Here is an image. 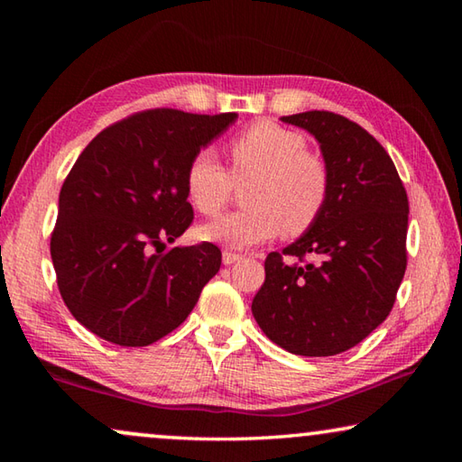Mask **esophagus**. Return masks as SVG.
I'll return each instance as SVG.
<instances>
[{
    "instance_id": "34e87169",
    "label": "esophagus",
    "mask_w": 462,
    "mask_h": 462,
    "mask_svg": "<svg viewBox=\"0 0 462 462\" xmlns=\"http://www.w3.org/2000/svg\"><path fill=\"white\" fill-rule=\"evenodd\" d=\"M240 259H242V254L232 253V250H224V253H222V261H224V264H234V263L240 261Z\"/></svg>"
}]
</instances>
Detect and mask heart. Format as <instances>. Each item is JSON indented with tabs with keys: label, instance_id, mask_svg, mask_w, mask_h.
Returning a JSON list of instances; mask_svg holds the SVG:
<instances>
[{
	"label": "heart",
	"instance_id": "1",
	"mask_svg": "<svg viewBox=\"0 0 462 462\" xmlns=\"http://www.w3.org/2000/svg\"><path fill=\"white\" fill-rule=\"evenodd\" d=\"M230 173L209 148L191 156L185 189L203 216L228 206L234 185L250 181L248 208L201 226V236L232 248H248L275 236H300L322 216L330 177L318 156L308 152L301 134L273 122H256L228 143Z\"/></svg>",
	"mask_w": 462,
	"mask_h": 462
}]
</instances>
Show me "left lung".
Returning a JSON list of instances; mask_svg holds the SVG:
<instances>
[{"mask_svg": "<svg viewBox=\"0 0 462 462\" xmlns=\"http://www.w3.org/2000/svg\"><path fill=\"white\" fill-rule=\"evenodd\" d=\"M281 120L318 138L330 193L318 222L264 259L253 316L287 353L334 356L393 308L408 267V193L385 148L356 122L326 109Z\"/></svg>", "mask_w": 462, "mask_h": 462, "instance_id": "1", "label": "left lung"}]
</instances>
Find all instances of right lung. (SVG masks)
<instances>
[{
  "instance_id": "right-lung-1",
  "label": "right lung",
  "mask_w": 462,
  "mask_h": 462,
  "mask_svg": "<svg viewBox=\"0 0 462 462\" xmlns=\"http://www.w3.org/2000/svg\"><path fill=\"white\" fill-rule=\"evenodd\" d=\"M238 114L154 107L101 130L59 195L51 256L62 301L88 330L120 346L173 332L222 264L212 242L169 248L189 228L185 171Z\"/></svg>"
}]
</instances>
